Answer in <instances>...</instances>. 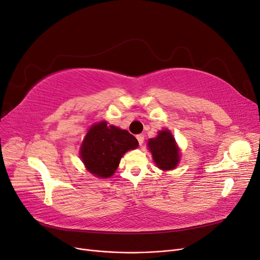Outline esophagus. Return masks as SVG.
<instances>
[{
	"instance_id": "34e87169",
	"label": "esophagus",
	"mask_w": 260,
	"mask_h": 260,
	"mask_svg": "<svg viewBox=\"0 0 260 260\" xmlns=\"http://www.w3.org/2000/svg\"><path fill=\"white\" fill-rule=\"evenodd\" d=\"M137 140H138L139 144L142 145L144 143V135H142V133H141V135H138L137 136Z\"/></svg>"
}]
</instances>
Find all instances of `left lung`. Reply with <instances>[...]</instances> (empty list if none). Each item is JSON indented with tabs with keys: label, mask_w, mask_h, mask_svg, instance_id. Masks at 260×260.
Masks as SVG:
<instances>
[{
	"label": "left lung",
	"mask_w": 260,
	"mask_h": 260,
	"mask_svg": "<svg viewBox=\"0 0 260 260\" xmlns=\"http://www.w3.org/2000/svg\"><path fill=\"white\" fill-rule=\"evenodd\" d=\"M151 149L153 158L162 170H170L177 167L179 161V149L176 145L175 139L168 130L158 133L154 139H149L147 143Z\"/></svg>",
	"instance_id": "obj_1"
}]
</instances>
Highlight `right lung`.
I'll return each mask as SVG.
<instances>
[{"label":"right lung","mask_w":260,"mask_h":260,"mask_svg":"<svg viewBox=\"0 0 260 260\" xmlns=\"http://www.w3.org/2000/svg\"><path fill=\"white\" fill-rule=\"evenodd\" d=\"M138 145V140L127 130L107 125L106 121H102L92 125L86 133L80 155L92 175L108 178L115 174L122 155Z\"/></svg>","instance_id":"add662e5"}]
</instances>
